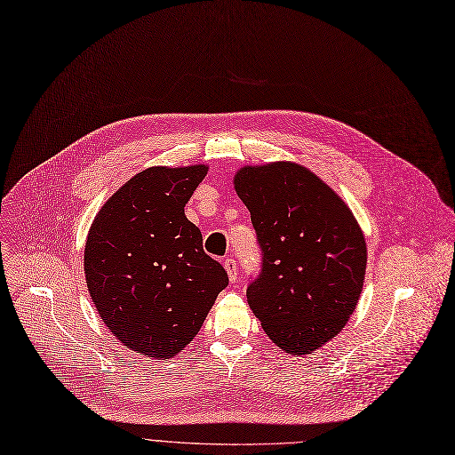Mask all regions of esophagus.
I'll return each mask as SVG.
<instances>
[{
  "label": "esophagus",
  "mask_w": 455,
  "mask_h": 455,
  "mask_svg": "<svg viewBox=\"0 0 455 455\" xmlns=\"http://www.w3.org/2000/svg\"><path fill=\"white\" fill-rule=\"evenodd\" d=\"M224 267H226L228 275H229V281H231V283H236V278H238L236 260H235V259H231V257H228V259L224 260Z\"/></svg>",
  "instance_id": "obj_1"
}]
</instances>
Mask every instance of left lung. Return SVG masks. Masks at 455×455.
Segmentation results:
<instances>
[{
    "instance_id": "obj_1",
    "label": "left lung",
    "mask_w": 455,
    "mask_h": 455,
    "mask_svg": "<svg viewBox=\"0 0 455 455\" xmlns=\"http://www.w3.org/2000/svg\"><path fill=\"white\" fill-rule=\"evenodd\" d=\"M233 184L262 250V269L246 293L250 307L283 352L313 354L355 311L364 235L342 198L299 164L246 165Z\"/></svg>"
}]
</instances>
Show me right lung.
Here are the masks:
<instances>
[{"label":"right lung","instance_id":"add662e5","mask_svg":"<svg viewBox=\"0 0 455 455\" xmlns=\"http://www.w3.org/2000/svg\"><path fill=\"white\" fill-rule=\"evenodd\" d=\"M205 174L202 164L140 171L91 224L84 253L91 299L111 333L140 355H177L229 283L184 213Z\"/></svg>","mask_w":455,"mask_h":455}]
</instances>
